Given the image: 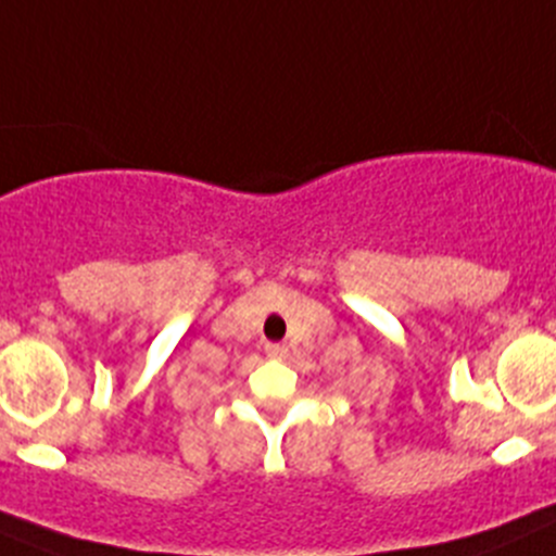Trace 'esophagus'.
<instances>
[{"instance_id": "34e87169", "label": "esophagus", "mask_w": 556, "mask_h": 556, "mask_svg": "<svg viewBox=\"0 0 556 556\" xmlns=\"http://www.w3.org/2000/svg\"><path fill=\"white\" fill-rule=\"evenodd\" d=\"M266 355L282 361V357L288 355V346H285V344H266Z\"/></svg>"}]
</instances>
